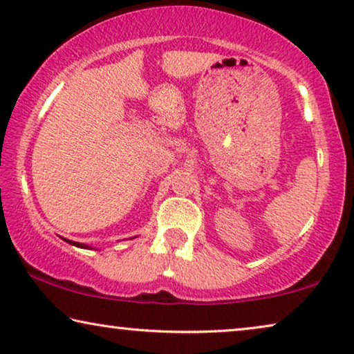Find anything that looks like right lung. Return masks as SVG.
<instances>
[{
  "label": "right lung",
  "mask_w": 354,
  "mask_h": 354,
  "mask_svg": "<svg viewBox=\"0 0 354 354\" xmlns=\"http://www.w3.org/2000/svg\"><path fill=\"white\" fill-rule=\"evenodd\" d=\"M64 242H68V243H71V245H74V247H79V248H90L88 245H85V243H79V242H73V241H69V239H63Z\"/></svg>",
  "instance_id": "right-lung-1"
}]
</instances>
